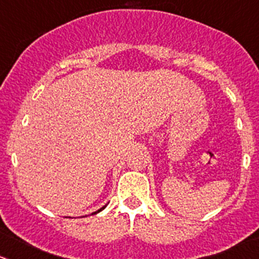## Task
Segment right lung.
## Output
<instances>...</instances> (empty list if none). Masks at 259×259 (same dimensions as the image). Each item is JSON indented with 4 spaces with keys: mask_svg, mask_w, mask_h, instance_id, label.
Wrapping results in <instances>:
<instances>
[{
    "mask_svg": "<svg viewBox=\"0 0 259 259\" xmlns=\"http://www.w3.org/2000/svg\"><path fill=\"white\" fill-rule=\"evenodd\" d=\"M103 208H104V207H103ZM103 208H100V210H98V211H97V212H94V213H93V215H95V213H98V212H100V211H102V210H103Z\"/></svg>",
    "mask_w": 259,
    "mask_h": 259,
    "instance_id": "add662e5",
    "label": "right lung"
}]
</instances>
